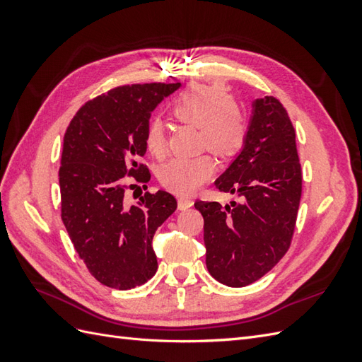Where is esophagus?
<instances>
[{
    "instance_id": "1",
    "label": "esophagus",
    "mask_w": 362,
    "mask_h": 362,
    "mask_svg": "<svg viewBox=\"0 0 362 362\" xmlns=\"http://www.w3.org/2000/svg\"><path fill=\"white\" fill-rule=\"evenodd\" d=\"M193 205V201L190 198H178V208L180 210H187Z\"/></svg>"
}]
</instances>
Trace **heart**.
<instances>
[{
  "label": "heart",
  "instance_id": "1",
  "mask_svg": "<svg viewBox=\"0 0 362 362\" xmlns=\"http://www.w3.org/2000/svg\"><path fill=\"white\" fill-rule=\"evenodd\" d=\"M172 113L181 122L198 127L199 144L218 157L233 156L243 145L245 113L222 87L202 84L189 87L172 104ZM145 146L157 158L166 154V128L160 119H151L146 124ZM214 169L213 158L206 154L192 158L175 157L160 168L158 178L173 193L189 194L211 178Z\"/></svg>",
  "mask_w": 362,
  "mask_h": 362
}]
</instances>
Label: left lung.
<instances>
[{"instance_id":"8db88e82","label":"left lung","mask_w":362,"mask_h":362,"mask_svg":"<svg viewBox=\"0 0 362 362\" xmlns=\"http://www.w3.org/2000/svg\"><path fill=\"white\" fill-rule=\"evenodd\" d=\"M214 184L242 202H194L204 217L206 269L228 287H246L286 255L302 194L294 128L276 98L252 104L243 148Z\"/></svg>"}]
</instances>
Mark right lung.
Masks as SVG:
<instances>
[{
  "label": "right lung",
  "instance_id": "right-lung-1",
  "mask_svg": "<svg viewBox=\"0 0 362 362\" xmlns=\"http://www.w3.org/2000/svg\"><path fill=\"white\" fill-rule=\"evenodd\" d=\"M180 83L120 86L87 101L64 133L59 184L62 221L76 254L107 287L131 290L156 275L157 228L177 210L168 192L125 202V177L148 182L145 156L151 113Z\"/></svg>",
  "mask_w": 362,
  "mask_h": 362
}]
</instances>
